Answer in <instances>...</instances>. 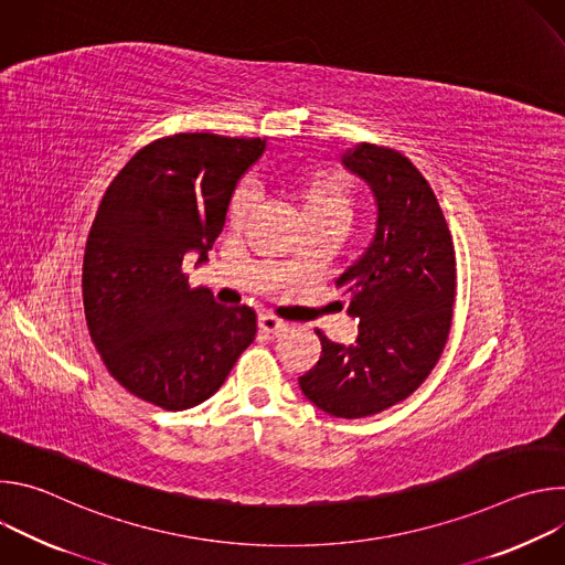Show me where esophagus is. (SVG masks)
I'll return each mask as SVG.
<instances>
[{"label":"esophagus","instance_id":"34e87169","mask_svg":"<svg viewBox=\"0 0 565 565\" xmlns=\"http://www.w3.org/2000/svg\"><path fill=\"white\" fill-rule=\"evenodd\" d=\"M257 324H259V331L264 333V335H279V333H284L286 329H288V324L286 321H281V319H277L275 315H259V319H257Z\"/></svg>","mask_w":565,"mask_h":565}]
</instances>
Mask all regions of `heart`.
<instances>
[{
  "mask_svg": "<svg viewBox=\"0 0 565 565\" xmlns=\"http://www.w3.org/2000/svg\"><path fill=\"white\" fill-rule=\"evenodd\" d=\"M290 196L299 207L301 223L303 221H331L344 225L351 205L353 190L344 174L333 170H315L297 177L290 183ZM250 207L248 192H236L230 203V223H238L246 216Z\"/></svg>",
  "mask_w": 565,
  "mask_h": 565,
  "instance_id": "obj_1",
  "label": "heart"
}]
</instances>
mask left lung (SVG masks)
Here are the masks:
<instances>
[{
  "instance_id": "8db88e82",
  "label": "left lung",
  "mask_w": 565,
  "mask_h": 565,
  "mask_svg": "<svg viewBox=\"0 0 565 565\" xmlns=\"http://www.w3.org/2000/svg\"><path fill=\"white\" fill-rule=\"evenodd\" d=\"M375 196V234L338 288L360 319L355 344L317 331L321 355L299 377L303 395L335 418H366L409 397L447 344L456 253L438 199L407 156L360 142L342 156Z\"/></svg>"
}]
</instances>
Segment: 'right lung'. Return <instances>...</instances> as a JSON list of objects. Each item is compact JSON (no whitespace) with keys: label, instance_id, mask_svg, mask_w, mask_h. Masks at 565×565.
Listing matches in <instances>:
<instances>
[{"label":"right lung","instance_id":"add662e5","mask_svg":"<svg viewBox=\"0 0 565 565\" xmlns=\"http://www.w3.org/2000/svg\"><path fill=\"white\" fill-rule=\"evenodd\" d=\"M264 151L262 138H158L100 201L83 262L87 329L114 380L160 409L201 405L255 340V310L190 288L183 262H207L238 179Z\"/></svg>","mask_w":565,"mask_h":565}]
</instances>
